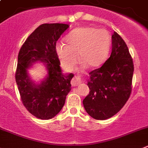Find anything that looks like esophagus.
<instances>
[{"label":"esophagus","instance_id":"1","mask_svg":"<svg viewBox=\"0 0 148 148\" xmlns=\"http://www.w3.org/2000/svg\"><path fill=\"white\" fill-rule=\"evenodd\" d=\"M81 83V78L80 76H75L72 79L71 84L73 86H76Z\"/></svg>","mask_w":148,"mask_h":148}]
</instances>
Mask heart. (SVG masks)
Wrapping results in <instances>:
<instances>
[{
	"mask_svg": "<svg viewBox=\"0 0 148 148\" xmlns=\"http://www.w3.org/2000/svg\"><path fill=\"white\" fill-rule=\"evenodd\" d=\"M65 41L67 45L56 46V52L62 66L72 70L78 62V54L83 67L101 66L108 56L112 37L107 30L87 26L72 31Z\"/></svg>",
	"mask_w": 148,
	"mask_h": 148,
	"instance_id": "b5f03b06",
	"label": "heart"
}]
</instances>
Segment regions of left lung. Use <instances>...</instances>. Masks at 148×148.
I'll use <instances>...</instances> for the list:
<instances>
[{
  "label": "left lung",
  "mask_w": 148,
  "mask_h": 148,
  "mask_svg": "<svg viewBox=\"0 0 148 148\" xmlns=\"http://www.w3.org/2000/svg\"><path fill=\"white\" fill-rule=\"evenodd\" d=\"M110 57L100 68L89 73V93L83 101L86 112L95 120H103L116 114L131 93L134 63L127 45L114 32Z\"/></svg>",
  "instance_id": "1"
}]
</instances>
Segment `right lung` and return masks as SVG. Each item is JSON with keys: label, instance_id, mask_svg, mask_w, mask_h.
Here are the masks:
<instances>
[{"label": "right lung", "instance_id": "right-lung-1", "mask_svg": "<svg viewBox=\"0 0 148 148\" xmlns=\"http://www.w3.org/2000/svg\"><path fill=\"white\" fill-rule=\"evenodd\" d=\"M70 27L67 24L45 23L32 33L20 50L15 80L22 102L30 113L41 120H49L64 106L71 90L73 73L63 74L56 52V42ZM36 62H42L46 77L40 84L29 78L27 69Z\"/></svg>", "mask_w": 148, "mask_h": 148}]
</instances>
